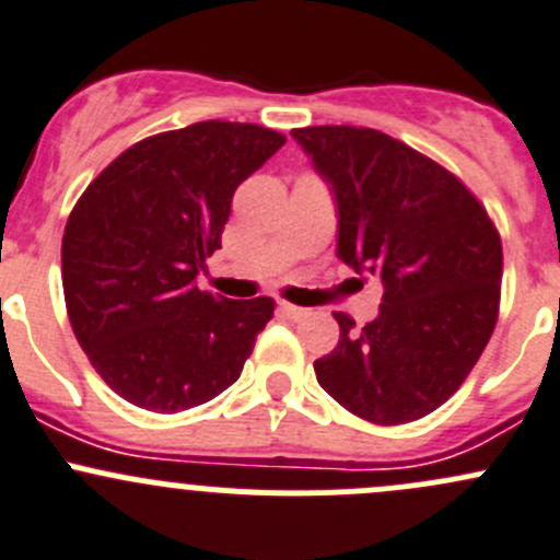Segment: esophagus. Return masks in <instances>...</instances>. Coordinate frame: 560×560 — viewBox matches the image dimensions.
Segmentation results:
<instances>
[{
  "label": "esophagus",
  "mask_w": 560,
  "mask_h": 560,
  "mask_svg": "<svg viewBox=\"0 0 560 560\" xmlns=\"http://www.w3.org/2000/svg\"><path fill=\"white\" fill-rule=\"evenodd\" d=\"M279 312L287 316V319H303V316L308 314V308H303V306H295V303H287V301H281L279 303Z\"/></svg>",
  "instance_id": "esophagus-1"
}]
</instances>
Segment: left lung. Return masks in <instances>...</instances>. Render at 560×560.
<instances>
[{
    "instance_id": "left-lung-1",
    "label": "left lung",
    "mask_w": 560,
    "mask_h": 560,
    "mask_svg": "<svg viewBox=\"0 0 560 560\" xmlns=\"http://www.w3.org/2000/svg\"><path fill=\"white\" fill-rule=\"evenodd\" d=\"M292 138L332 186L338 257L385 287L365 327L332 314L341 336L314 360L316 382L376 425L420 420L466 382L493 336L499 230L457 175L380 129L325 124Z\"/></svg>"
}]
</instances>
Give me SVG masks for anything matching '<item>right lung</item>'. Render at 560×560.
<instances>
[{"instance_id": "obj_1", "label": "right lung", "mask_w": 560, "mask_h": 560, "mask_svg": "<svg viewBox=\"0 0 560 560\" xmlns=\"http://www.w3.org/2000/svg\"><path fill=\"white\" fill-rule=\"evenodd\" d=\"M257 124L197 121L129 145L67 219V316L105 385L140 409L175 415L217 398L244 371L270 298L200 290L241 180L284 145Z\"/></svg>"}]
</instances>
